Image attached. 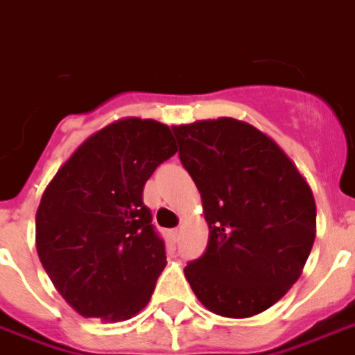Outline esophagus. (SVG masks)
<instances>
[{
	"mask_svg": "<svg viewBox=\"0 0 355 355\" xmlns=\"http://www.w3.org/2000/svg\"><path fill=\"white\" fill-rule=\"evenodd\" d=\"M169 235H171V239H173V241H178V237H180V230H171Z\"/></svg>",
	"mask_w": 355,
	"mask_h": 355,
	"instance_id": "obj_1",
	"label": "esophagus"
}]
</instances>
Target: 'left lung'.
<instances>
[{
	"label": "left lung",
	"instance_id": "left-lung-1",
	"mask_svg": "<svg viewBox=\"0 0 355 355\" xmlns=\"http://www.w3.org/2000/svg\"><path fill=\"white\" fill-rule=\"evenodd\" d=\"M198 186L209 244L184 275L201 303L225 318L267 311L301 277L316 237L311 186L271 137L235 120L173 125Z\"/></svg>",
	"mask_w": 355,
	"mask_h": 355
}]
</instances>
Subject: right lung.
Wrapping results in <instances>:
<instances>
[{
    "instance_id": "obj_1",
    "label": "right lung",
    "mask_w": 355,
    "mask_h": 355,
    "mask_svg": "<svg viewBox=\"0 0 355 355\" xmlns=\"http://www.w3.org/2000/svg\"><path fill=\"white\" fill-rule=\"evenodd\" d=\"M177 150L169 125L124 118L86 139L46 186L39 259L80 316L120 322L150 301L167 261L143 188Z\"/></svg>"
}]
</instances>
